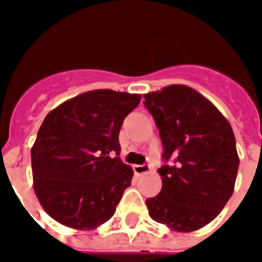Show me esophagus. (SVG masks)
Listing matches in <instances>:
<instances>
[{
  "instance_id": "esophagus-1",
  "label": "esophagus",
  "mask_w": 262,
  "mask_h": 262,
  "mask_svg": "<svg viewBox=\"0 0 262 262\" xmlns=\"http://www.w3.org/2000/svg\"><path fill=\"white\" fill-rule=\"evenodd\" d=\"M133 170L136 174L141 176V174H145V173L150 172V165L147 164H142V165H133Z\"/></svg>"
}]
</instances>
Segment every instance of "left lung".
Listing matches in <instances>:
<instances>
[{
  "label": "left lung",
  "instance_id": "left-lung-1",
  "mask_svg": "<svg viewBox=\"0 0 262 262\" xmlns=\"http://www.w3.org/2000/svg\"><path fill=\"white\" fill-rule=\"evenodd\" d=\"M163 143L160 192L146 205L170 230H199L213 221L234 191L239 168L235 136L224 115L186 85L143 95Z\"/></svg>",
  "mask_w": 262,
  "mask_h": 262
}]
</instances>
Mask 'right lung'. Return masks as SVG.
Returning <instances> with one entry per match:
<instances>
[{
  "label": "right lung",
  "instance_id": "1",
  "mask_svg": "<svg viewBox=\"0 0 262 262\" xmlns=\"http://www.w3.org/2000/svg\"><path fill=\"white\" fill-rule=\"evenodd\" d=\"M139 102V94L92 90L46 115L31 159L36 196L51 219L92 230L114 216L133 178L119 158L120 128Z\"/></svg>",
  "mask_w": 262,
  "mask_h": 262
}]
</instances>
